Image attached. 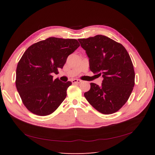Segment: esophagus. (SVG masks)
Listing matches in <instances>:
<instances>
[{"mask_svg": "<svg viewBox=\"0 0 155 155\" xmlns=\"http://www.w3.org/2000/svg\"><path fill=\"white\" fill-rule=\"evenodd\" d=\"M82 82V81L81 80H79V79H73L72 81V83H78V84H79V83H81Z\"/></svg>", "mask_w": 155, "mask_h": 155, "instance_id": "esophagus-1", "label": "esophagus"}]
</instances>
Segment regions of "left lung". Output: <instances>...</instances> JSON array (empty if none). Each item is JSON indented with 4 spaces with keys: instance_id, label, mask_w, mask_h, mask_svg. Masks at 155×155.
Returning a JSON list of instances; mask_svg holds the SVG:
<instances>
[{
    "instance_id": "8db88e82",
    "label": "left lung",
    "mask_w": 155,
    "mask_h": 155,
    "mask_svg": "<svg viewBox=\"0 0 155 155\" xmlns=\"http://www.w3.org/2000/svg\"><path fill=\"white\" fill-rule=\"evenodd\" d=\"M78 41L86 51L91 71L103 78L100 87L91 83L85 98L101 113H116L127 103L134 86L135 74L129 54L123 45L106 36Z\"/></svg>"
}]
</instances>
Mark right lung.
Here are the masks:
<instances>
[{
  "label": "right lung",
  "mask_w": 155,
  "mask_h": 155,
  "mask_svg": "<svg viewBox=\"0 0 155 155\" xmlns=\"http://www.w3.org/2000/svg\"><path fill=\"white\" fill-rule=\"evenodd\" d=\"M80 45L76 39L50 37L30 46L16 71V87L23 104L39 116L51 114L60 106L72 83L53 80L52 73L62 68L68 55Z\"/></svg>",
  "instance_id": "add662e5"
}]
</instances>
